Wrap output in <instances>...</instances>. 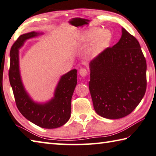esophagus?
Returning a JSON list of instances; mask_svg holds the SVG:
<instances>
[{
  "label": "esophagus",
  "mask_w": 156,
  "mask_h": 156,
  "mask_svg": "<svg viewBox=\"0 0 156 156\" xmlns=\"http://www.w3.org/2000/svg\"><path fill=\"white\" fill-rule=\"evenodd\" d=\"M79 73L82 77H84L87 74V70L85 68H82L79 71Z\"/></svg>",
  "instance_id": "obj_1"
}]
</instances>
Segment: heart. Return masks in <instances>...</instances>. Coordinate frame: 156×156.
Segmentation results:
<instances>
[{"mask_svg":"<svg viewBox=\"0 0 156 156\" xmlns=\"http://www.w3.org/2000/svg\"><path fill=\"white\" fill-rule=\"evenodd\" d=\"M100 30L99 29L90 30L83 35L79 36L78 38V43L79 44H85L92 41L93 39L98 36L89 50L90 56H95L100 53L104 48L108 44L111 39V33L108 30H103L100 33Z\"/></svg>","mask_w":156,"mask_h":156,"instance_id":"obj_1","label":"heart"}]
</instances>
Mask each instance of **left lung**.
<instances>
[{
	"instance_id": "8db88e82",
	"label": "left lung",
	"mask_w": 156,
	"mask_h": 156,
	"mask_svg": "<svg viewBox=\"0 0 156 156\" xmlns=\"http://www.w3.org/2000/svg\"><path fill=\"white\" fill-rule=\"evenodd\" d=\"M89 87L95 112L117 119L130 114L145 95L147 63L139 42L122 28L117 44L90 61Z\"/></svg>"
}]
</instances>
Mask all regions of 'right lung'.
Listing matches in <instances>:
<instances>
[{"instance_id":"1","label":"right lung","mask_w":156,"mask_h":156,"mask_svg":"<svg viewBox=\"0 0 156 156\" xmlns=\"http://www.w3.org/2000/svg\"><path fill=\"white\" fill-rule=\"evenodd\" d=\"M31 32L19 37L10 50L9 78L17 108L30 122L43 128L53 129L63 126L69 119L71 100L77 84V70L72 69L61 78L55 97L44 104L35 103L29 98L22 84L19 70L18 49L28 39L37 36Z\"/></svg>"}]
</instances>
